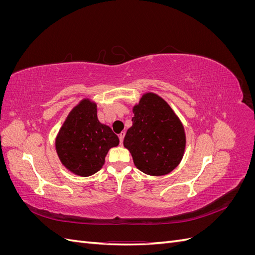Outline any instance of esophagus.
<instances>
[{
  "mask_svg": "<svg viewBox=\"0 0 255 255\" xmlns=\"http://www.w3.org/2000/svg\"><path fill=\"white\" fill-rule=\"evenodd\" d=\"M125 135H126V133H125V132H121V133L119 134V139H120V143H122V142H123V138H125Z\"/></svg>",
  "mask_w": 255,
  "mask_h": 255,
  "instance_id": "esophagus-1",
  "label": "esophagus"
}]
</instances>
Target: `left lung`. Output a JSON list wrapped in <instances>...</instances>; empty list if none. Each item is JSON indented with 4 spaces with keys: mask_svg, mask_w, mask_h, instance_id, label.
I'll return each mask as SVG.
<instances>
[{
    "mask_svg": "<svg viewBox=\"0 0 255 255\" xmlns=\"http://www.w3.org/2000/svg\"><path fill=\"white\" fill-rule=\"evenodd\" d=\"M133 126L123 145L132 154L135 166L145 174L170 173L183 158L186 135L181 120L165 100L146 92L133 107Z\"/></svg>",
    "mask_w": 255,
    "mask_h": 255,
    "instance_id": "8db88e82",
    "label": "left lung"
}]
</instances>
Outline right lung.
Listing matches in <instances>:
<instances>
[{
	"label": "right lung",
	"instance_id": "1",
	"mask_svg": "<svg viewBox=\"0 0 255 255\" xmlns=\"http://www.w3.org/2000/svg\"><path fill=\"white\" fill-rule=\"evenodd\" d=\"M118 144V136L109 126L99 121L97 104L90 99H83L73 107L55 139L60 163L80 176L98 172L110 149Z\"/></svg>",
	"mask_w": 255,
	"mask_h": 255
}]
</instances>
